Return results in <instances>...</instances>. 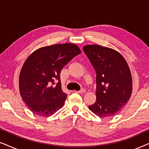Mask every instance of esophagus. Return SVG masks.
Segmentation results:
<instances>
[{"mask_svg":"<svg viewBox=\"0 0 149 149\" xmlns=\"http://www.w3.org/2000/svg\"><path fill=\"white\" fill-rule=\"evenodd\" d=\"M76 92H77V93H85V89H81V90L76 91Z\"/></svg>","mask_w":149,"mask_h":149,"instance_id":"obj_1","label":"esophagus"}]
</instances>
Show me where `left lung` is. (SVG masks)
I'll use <instances>...</instances> for the list:
<instances>
[{
    "mask_svg": "<svg viewBox=\"0 0 149 149\" xmlns=\"http://www.w3.org/2000/svg\"><path fill=\"white\" fill-rule=\"evenodd\" d=\"M83 49L96 72V101L89 109L100 117L114 116L132 95V79L127 63L113 49L98 45Z\"/></svg>",
    "mask_w": 149,
    "mask_h": 149,
    "instance_id": "8db88e82",
    "label": "left lung"
}]
</instances>
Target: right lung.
<instances>
[{"mask_svg": "<svg viewBox=\"0 0 149 149\" xmlns=\"http://www.w3.org/2000/svg\"><path fill=\"white\" fill-rule=\"evenodd\" d=\"M81 53L74 44H56L38 49L26 59L19 74V88L32 113L49 117L64 106L67 94L61 87V70ZM56 80L58 82L55 84Z\"/></svg>", "mask_w": 149, "mask_h": 149, "instance_id": "obj_1", "label": "right lung"}]
</instances>
